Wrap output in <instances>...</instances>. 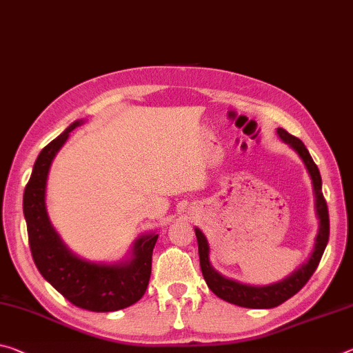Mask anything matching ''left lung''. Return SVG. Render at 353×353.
<instances>
[{"instance_id":"8db88e82","label":"left lung","mask_w":353,"mask_h":353,"mask_svg":"<svg viewBox=\"0 0 353 353\" xmlns=\"http://www.w3.org/2000/svg\"><path fill=\"white\" fill-rule=\"evenodd\" d=\"M276 135L281 138L283 143H286L289 148H292L295 152L303 161L307 172H310L312 192H314V209L316 216L319 220V229L316 236V243L312 248V253L303 265L299 267L297 270L290 273L281 281L267 284V286H253V284H245L236 281V279L223 276L218 273L210 264V247L207 242L205 236L199 228H194L198 239V251H199V264L201 272L205 279L207 286L214 292L216 297L223 299L229 303L243 306V307H253V310H268V307H275L278 305L284 303V301L294 297L299 290L305 286L307 279L312 276L316 268L321 262V257L325 251L330 236V220H328V209L327 203L322 194V179L319 168L312 161V157L307 152V149L299 138H295L288 133L284 128H276Z\"/></svg>"}]
</instances>
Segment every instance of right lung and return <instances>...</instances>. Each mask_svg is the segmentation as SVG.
I'll use <instances>...</instances> for the list:
<instances>
[{
	"instance_id": "obj_1",
	"label": "right lung",
	"mask_w": 353,
	"mask_h": 353,
	"mask_svg": "<svg viewBox=\"0 0 353 353\" xmlns=\"http://www.w3.org/2000/svg\"><path fill=\"white\" fill-rule=\"evenodd\" d=\"M83 122H72L41 150L23 193V214L31 254L41 275L72 305L94 312H110L137 303L146 292L159 234H143L133 242L125 259L106 264L77 256L56 232L46 201L50 166L70 132Z\"/></svg>"
}]
</instances>
